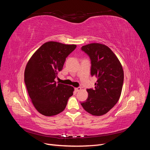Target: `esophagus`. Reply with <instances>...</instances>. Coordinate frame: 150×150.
Segmentation results:
<instances>
[{
  "label": "esophagus",
  "mask_w": 150,
  "mask_h": 150,
  "mask_svg": "<svg viewBox=\"0 0 150 150\" xmlns=\"http://www.w3.org/2000/svg\"><path fill=\"white\" fill-rule=\"evenodd\" d=\"M81 89V87H78V88H75V90L77 92L79 91H80Z\"/></svg>",
  "instance_id": "1"
}]
</instances>
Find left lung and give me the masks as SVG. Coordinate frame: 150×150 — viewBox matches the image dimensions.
I'll list each match as a JSON object with an SVG mask.
<instances>
[{"label": "left lung", "instance_id": "1", "mask_svg": "<svg viewBox=\"0 0 150 150\" xmlns=\"http://www.w3.org/2000/svg\"><path fill=\"white\" fill-rule=\"evenodd\" d=\"M89 57L91 75L98 79L94 88L87 89L88 97L81 106L94 116L106 114L118 101L124 81V72L118 59L104 44H89L81 47Z\"/></svg>", "mask_w": 150, "mask_h": 150}]
</instances>
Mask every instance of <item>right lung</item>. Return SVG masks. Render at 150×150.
Returning a JSON list of instances; mask_svg holds the SVG:
<instances>
[{"mask_svg": "<svg viewBox=\"0 0 150 150\" xmlns=\"http://www.w3.org/2000/svg\"><path fill=\"white\" fill-rule=\"evenodd\" d=\"M76 45L50 41L40 46L27 64L24 82L34 107L40 114L56 115L64 111L74 88L56 83L66 57Z\"/></svg>", "mask_w": 150, "mask_h": 150, "instance_id": "1", "label": "right lung"}]
</instances>
